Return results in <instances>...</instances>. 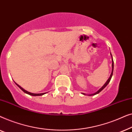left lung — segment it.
Returning a JSON list of instances; mask_svg holds the SVG:
<instances>
[{
  "label": "left lung",
  "mask_w": 132,
  "mask_h": 132,
  "mask_svg": "<svg viewBox=\"0 0 132 132\" xmlns=\"http://www.w3.org/2000/svg\"><path fill=\"white\" fill-rule=\"evenodd\" d=\"M111 56H112V55H111ZM112 73H111V76H110V77H109V78L108 79V80H107V82H106L105 84H104V85L103 86H102V88H100V89L98 90V91H97L96 93H94V94H89V95H90V96H91V95H95V94H98L99 93H100V91H102L103 89H104V88L106 87V86L108 85V84H109V82H110V80H111V78H112V75H113V59H112ZM83 94H84V95H85V94H84L83 93Z\"/></svg>",
  "instance_id": "1"
}]
</instances>
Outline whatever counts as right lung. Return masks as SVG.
I'll return each mask as SVG.
<instances>
[{"label": "right lung", "instance_id": "obj_1", "mask_svg": "<svg viewBox=\"0 0 132 132\" xmlns=\"http://www.w3.org/2000/svg\"><path fill=\"white\" fill-rule=\"evenodd\" d=\"M15 84L19 86V87L20 88V89L22 90V91L24 92V93H26V94H29V95H32V96H40V95H44V94H46V93H41V94H34V93H29V92H28V91H26V90L25 89H23V88H22L20 86H19V85L18 84H17L15 83Z\"/></svg>", "mask_w": 132, "mask_h": 132}]
</instances>
